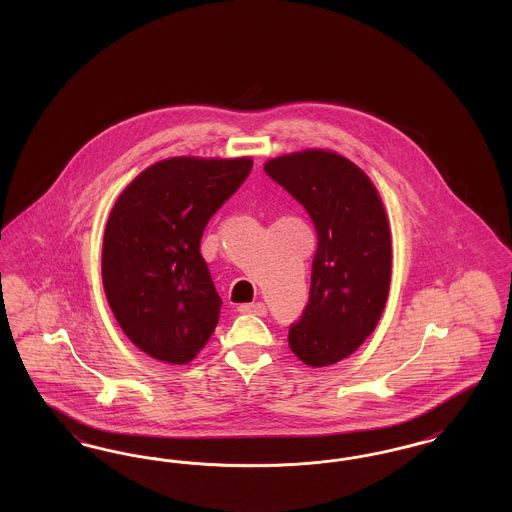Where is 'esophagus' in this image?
I'll return each mask as SVG.
<instances>
[{"instance_id": "esophagus-1", "label": "esophagus", "mask_w": 512, "mask_h": 512, "mask_svg": "<svg viewBox=\"0 0 512 512\" xmlns=\"http://www.w3.org/2000/svg\"><path fill=\"white\" fill-rule=\"evenodd\" d=\"M238 311H240V313H244V315L265 317V315H267V305H265V303H261V301H257V303H245V305H240V307H238Z\"/></svg>"}]
</instances>
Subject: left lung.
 Returning a JSON list of instances; mask_svg holds the SVG:
<instances>
[{
	"mask_svg": "<svg viewBox=\"0 0 512 512\" xmlns=\"http://www.w3.org/2000/svg\"><path fill=\"white\" fill-rule=\"evenodd\" d=\"M317 230L309 303L290 326V349L307 366L336 365L355 353L384 313L391 280V234L384 203L355 163L305 149L265 163Z\"/></svg>",
	"mask_w": 512,
	"mask_h": 512,
	"instance_id": "8db88e82",
	"label": "left lung"
}]
</instances>
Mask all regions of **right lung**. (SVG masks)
I'll list each match as a JSON object with an SVG mask.
<instances>
[{"mask_svg":"<svg viewBox=\"0 0 512 512\" xmlns=\"http://www.w3.org/2000/svg\"><path fill=\"white\" fill-rule=\"evenodd\" d=\"M251 167L249 157H171L140 172L115 201L103 288L122 332L149 357L186 365L213 336L222 299L199 244Z\"/></svg>","mask_w":512,"mask_h":512,"instance_id":"obj_1","label":"right lung"}]
</instances>
